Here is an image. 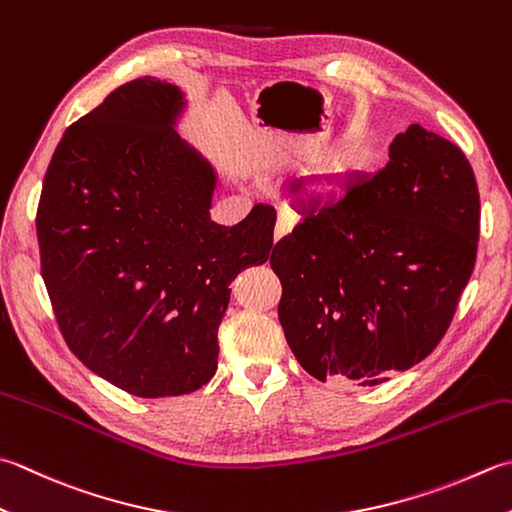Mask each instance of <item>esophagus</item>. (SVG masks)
<instances>
[{
  "instance_id": "esophagus-1",
  "label": "esophagus",
  "mask_w": 512,
  "mask_h": 512,
  "mask_svg": "<svg viewBox=\"0 0 512 512\" xmlns=\"http://www.w3.org/2000/svg\"><path fill=\"white\" fill-rule=\"evenodd\" d=\"M295 226V217L286 213V210H282V213L277 215V224H275V242H279V239L286 237L290 230H293Z\"/></svg>"
}]
</instances>
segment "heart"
I'll return each instance as SVG.
<instances>
[{"instance_id": "heart-1", "label": "heart", "mask_w": 512, "mask_h": 512, "mask_svg": "<svg viewBox=\"0 0 512 512\" xmlns=\"http://www.w3.org/2000/svg\"><path fill=\"white\" fill-rule=\"evenodd\" d=\"M357 170V153L353 148H339L326 166V179H322L319 188L324 193H335L342 186L344 179H348Z\"/></svg>"}]
</instances>
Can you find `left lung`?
<instances>
[{"mask_svg": "<svg viewBox=\"0 0 512 512\" xmlns=\"http://www.w3.org/2000/svg\"><path fill=\"white\" fill-rule=\"evenodd\" d=\"M388 164L313 199L279 239V322L308 375L382 384L433 353L475 268L479 190L466 155L410 124Z\"/></svg>", "mask_w": 512, "mask_h": 512, "instance_id": "1", "label": "left lung"}]
</instances>
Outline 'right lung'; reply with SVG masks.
Wrapping results in <instances>:
<instances>
[{
    "label": "right lung",
    "instance_id": "add662e5",
    "mask_svg": "<svg viewBox=\"0 0 512 512\" xmlns=\"http://www.w3.org/2000/svg\"><path fill=\"white\" fill-rule=\"evenodd\" d=\"M186 97L139 77L66 128L37 208L42 277L68 348L137 397H177L217 370L230 284L273 248L275 208L210 219L217 170L179 137Z\"/></svg>",
    "mask_w": 512,
    "mask_h": 512
}]
</instances>
